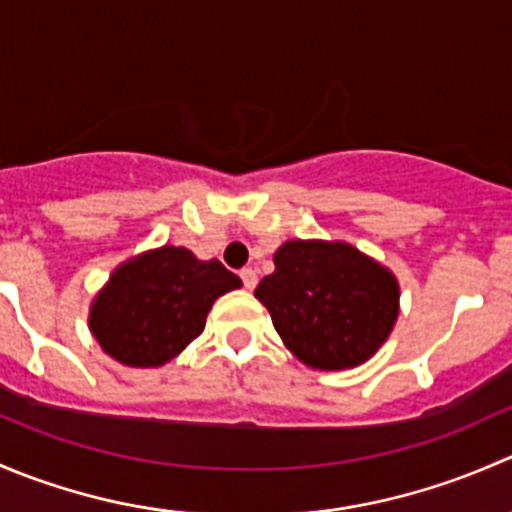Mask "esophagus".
Wrapping results in <instances>:
<instances>
[{
	"mask_svg": "<svg viewBox=\"0 0 512 512\" xmlns=\"http://www.w3.org/2000/svg\"><path fill=\"white\" fill-rule=\"evenodd\" d=\"M240 280L245 289H255L257 285V270H252V267H242L240 270Z\"/></svg>",
	"mask_w": 512,
	"mask_h": 512,
	"instance_id": "obj_1",
	"label": "esophagus"
}]
</instances>
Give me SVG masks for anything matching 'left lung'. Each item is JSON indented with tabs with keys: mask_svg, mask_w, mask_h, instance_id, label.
Here are the masks:
<instances>
[{
	"mask_svg": "<svg viewBox=\"0 0 512 512\" xmlns=\"http://www.w3.org/2000/svg\"><path fill=\"white\" fill-rule=\"evenodd\" d=\"M255 297L289 352L322 371L369 359L399 317L396 277L347 242H285Z\"/></svg>",
	"mask_w": 512,
	"mask_h": 512,
	"instance_id": "left-lung-1",
	"label": "left lung"
}]
</instances>
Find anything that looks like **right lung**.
<instances>
[{
	"label": "right lung",
	"mask_w": 512,
	"mask_h": 512,
	"mask_svg": "<svg viewBox=\"0 0 512 512\" xmlns=\"http://www.w3.org/2000/svg\"><path fill=\"white\" fill-rule=\"evenodd\" d=\"M240 285L218 260L165 245L113 272L91 307V332L121 364L160 366L200 337L215 299Z\"/></svg>",
	"instance_id": "right-lung-1"
}]
</instances>
